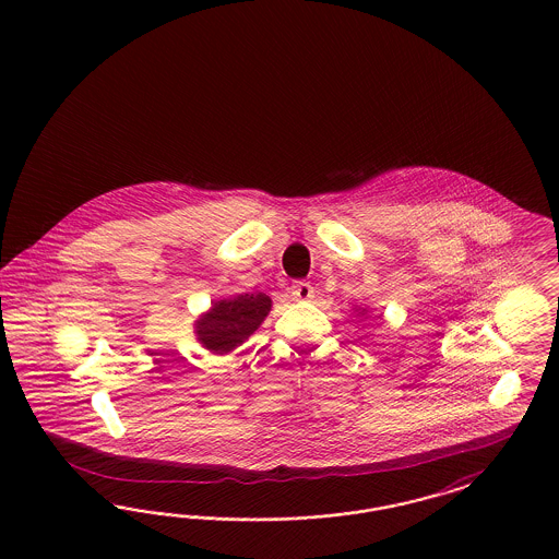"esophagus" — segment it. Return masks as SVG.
I'll list each match as a JSON object with an SVG mask.
<instances>
[{"mask_svg":"<svg viewBox=\"0 0 559 559\" xmlns=\"http://www.w3.org/2000/svg\"><path fill=\"white\" fill-rule=\"evenodd\" d=\"M293 299H299V301H308L314 297V287L310 283H304V281H295L292 285Z\"/></svg>","mask_w":559,"mask_h":559,"instance_id":"obj_1","label":"esophagus"}]
</instances>
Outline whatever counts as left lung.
<instances>
[{
  "mask_svg": "<svg viewBox=\"0 0 559 559\" xmlns=\"http://www.w3.org/2000/svg\"><path fill=\"white\" fill-rule=\"evenodd\" d=\"M354 312H358V317H365V314H367V308H356Z\"/></svg>",
  "mask_w": 559,
  "mask_h": 559,
  "instance_id": "1",
  "label": "left lung"
}]
</instances>
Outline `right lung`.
I'll return each instance as SVG.
<instances>
[{
    "instance_id": "right-lung-1",
    "label": "right lung",
    "mask_w": 559,
    "mask_h": 559,
    "mask_svg": "<svg viewBox=\"0 0 559 559\" xmlns=\"http://www.w3.org/2000/svg\"><path fill=\"white\" fill-rule=\"evenodd\" d=\"M272 299L266 293H240L212 301V308L194 320L197 342L215 356L245 344L266 320Z\"/></svg>"
}]
</instances>
